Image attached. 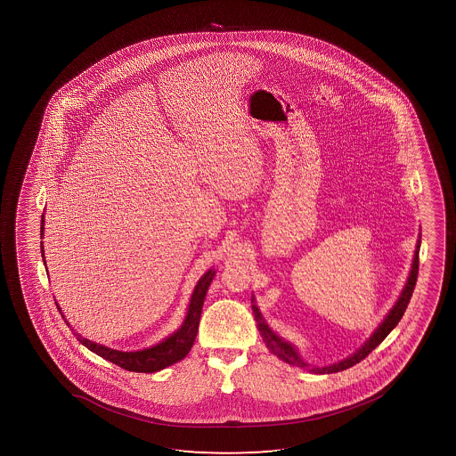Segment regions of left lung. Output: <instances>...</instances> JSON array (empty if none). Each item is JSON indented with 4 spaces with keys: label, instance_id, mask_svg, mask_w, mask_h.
<instances>
[{
    "label": "left lung",
    "instance_id": "1",
    "mask_svg": "<svg viewBox=\"0 0 456 456\" xmlns=\"http://www.w3.org/2000/svg\"><path fill=\"white\" fill-rule=\"evenodd\" d=\"M419 249H420V235H419L418 244H416V250H414V258H412L411 271L408 275L405 287L400 293L399 299L394 304L393 308L387 312L385 319L381 321V324L375 329L374 333L366 339V343L362 344L360 349L355 350L352 355L344 358L341 362H333V364H327V366H312L310 362H305L299 350L294 347L293 344L288 343L287 339L279 337L263 319L262 313L258 312L256 306V321L258 331L262 335L263 341L266 344L269 352L274 354L277 358H281V362H288L291 366H297L300 369H306L314 374H333V372H339V370H346V369L352 368L356 362H362L366 356L372 352V350L379 346V344L385 339V338L391 333L394 327L399 324L400 319L405 313L406 306L410 304L411 299L412 291L416 287V281H418L419 273Z\"/></svg>",
    "mask_w": 456,
    "mask_h": 456
}]
</instances>
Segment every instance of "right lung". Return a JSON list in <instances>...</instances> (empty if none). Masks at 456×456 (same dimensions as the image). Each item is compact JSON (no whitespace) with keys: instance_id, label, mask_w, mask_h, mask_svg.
Here are the masks:
<instances>
[{"instance_id":"right-lung-1","label":"right lung","mask_w":456,"mask_h":456,"mask_svg":"<svg viewBox=\"0 0 456 456\" xmlns=\"http://www.w3.org/2000/svg\"><path fill=\"white\" fill-rule=\"evenodd\" d=\"M45 235V213L42 215V227H40V238L44 240ZM40 249H42V258L45 262L44 254V241H40ZM216 274V271L208 269L206 274L200 277L196 287H194L193 294L190 297V304H188L187 314L185 319L182 321L181 327L171 333L169 337L162 339L160 343L154 344L146 349L134 350V352H123V350L110 349L107 346H102L100 343L90 341L87 338L81 337L77 331L71 329L67 318L63 316L62 308L59 306L56 302L57 310L62 314L67 325H69L71 331L75 333L79 343L84 344L88 350H92L94 354L104 358L107 362L117 364L119 368L131 370V372H144V374H151V372H157L162 369L168 368L175 362H181L188 352L193 347L194 339L198 335V327H200V312H202V305H204V299H206L207 291L212 283L213 277Z\"/></svg>"}]
</instances>
